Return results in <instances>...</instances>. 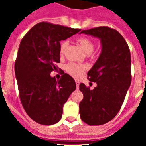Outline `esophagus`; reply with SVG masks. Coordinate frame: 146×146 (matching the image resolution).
Masks as SVG:
<instances>
[{
    "label": "esophagus",
    "mask_w": 146,
    "mask_h": 146,
    "mask_svg": "<svg viewBox=\"0 0 146 146\" xmlns=\"http://www.w3.org/2000/svg\"><path fill=\"white\" fill-rule=\"evenodd\" d=\"M80 82H79V81H77V80H76V85L77 89H79V87H80Z\"/></svg>",
    "instance_id": "34e87169"
}]
</instances>
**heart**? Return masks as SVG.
I'll list each match as a JSON object with an SVG mask.
<instances>
[{
    "mask_svg": "<svg viewBox=\"0 0 146 146\" xmlns=\"http://www.w3.org/2000/svg\"><path fill=\"white\" fill-rule=\"evenodd\" d=\"M77 42L80 44V47L82 48V50H84L86 54H90V53L93 51L95 45H94L93 42L91 39H89L86 37H80L77 39ZM66 46H67V42H62L60 44V54H64ZM66 69V71L71 76L77 78L80 77V76L83 73L86 67L83 65L76 64H74V63H70L69 64H67Z\"/></svg>",
    "mask_w": 146,
    "mask_h": 146,
    "instance_id": "1",
    "label": "heart"
}]
</instances>
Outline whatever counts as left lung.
<instances>
[{"label":"left lung","instance_id":"obj_1","mask_svg":"<svg viewBox=\"0 0 146 146\" xmlns=\"http://www.w3.org/2000/svg\"><path fill=\"white\" fill-rule=\"evenodd\" d=\"M80 33L100 39L102 51L87 73L89 81L97 86L90 89L80 85L83 99L80 103L81 120L98 126L113 119L120 111L131 84V57L129 47L120 33L101 26Z\"/></svg>","mask_w":146,"mask_h":146}]
</instances>
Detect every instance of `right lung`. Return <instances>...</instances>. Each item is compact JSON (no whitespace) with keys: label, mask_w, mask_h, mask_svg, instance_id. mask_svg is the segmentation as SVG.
Returning a JSON list of instances; mask_svg holds the SVG:
<instances>
[{"label":"right lung","mask_w":146,"mask_h":146,"mask_svg":"<svg viewBox=\"0 0 146 146\" xmlns=\"http://www.w3.org/2000/svg\"><path fill=\"white\" fill-rule=\"evenodd\" d=\"M80 29L42 22L23 38L15 62L19 98L26 113L42 125L57 123L63 107L76 86L64 73L59 80L50 76L60 63V42Z\"/></svg>","instance_id":"obj_1"}]
</instances>
